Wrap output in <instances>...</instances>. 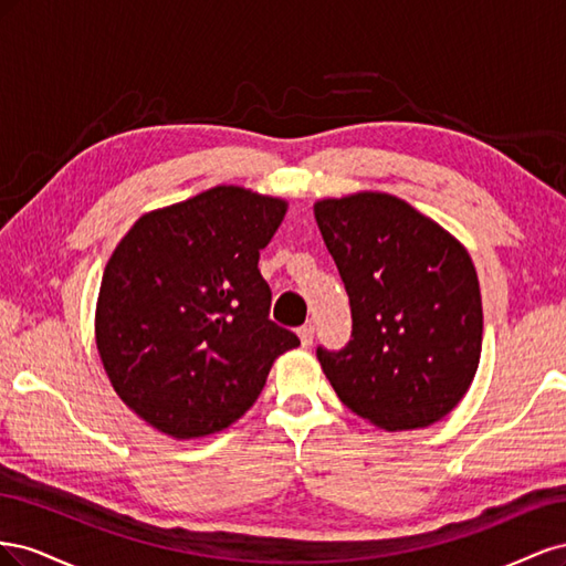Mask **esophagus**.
I'll return each mask as SVG.
<instances>
[{
	"instance_id": "esophagus-1",
	"label": "esophagus",
	"mask_w": 566,
	"mask_h": 566,
	"mask_svg": "<svg viewBox=\"0 0 566 566\" xmlns=\"http://www.w3.org/2000/svg\"><path fill=\"white\" fill-rule=\"evenodd\" d=\"M297 335H300V342H302L304 349H310L314 345V325L312 323L310 325H302V328L297 331Z\"/></svg>"
}]
</instances>
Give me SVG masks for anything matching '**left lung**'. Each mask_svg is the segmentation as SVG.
<instances>
[{
	"label": "left lung",
	"instance_id": "8db88e82",
	"mask_svg": "<svg viewBox=\"0 0 566 566\" xmlns=\"http://www.w3.org/2000/svg\"><path fill=\"white\" fill-rule=\"evenodd\" d=\"M314 217L345 283L352 339L316 356L339 401L389 432L439 422L482 356V295L468 250L406 200L323 198Z\"/></svg>",
	"mask_w": 566,
	"mask_h": 566
}]
</instances>
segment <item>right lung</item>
Instances as JSON below:
<instances>
[{
  "label": "right lung",
  "instance_id": "right-lung-1",
  "mask_svg": "<svg viewBox=\"0 0 566 566\" xmlns=\"http://www.w3.org/2000/svg\"><path fill=\"white\" fill-rule=\"evenodd\" d=\"M287 202L214 186L136 219L96 302V347L117 397L175 439L224 430L260 397L273 361L300 347L269 318L256 262Z\"/></svg>",
  "mask_w": 566,
  "mask_h": 566
}]
</instances>
